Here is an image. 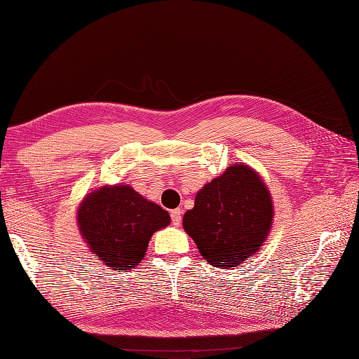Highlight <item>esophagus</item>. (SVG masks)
I'll return each mask as SVG.
<instances>
[{"instance_id": "34e87169", "label": "esophagus", "mask_w": 359, "mask_h": 359, "mask_svg": "<svg viewBox=\"0 0 359 359\" xmlns=\"http://www.w3.org/2000/svg\"><path fill=\"white\" fill-rule=\"evenodd\" d=\"M170 220H172V223L175 224V226H180V223H181V220H182V210H181V208L173 210V211L170 212Z\"/></svg>"}]
</instances>
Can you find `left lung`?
<instances>
[{
  "mask_svg": "<svg viewBox=\"0 0 359 359\" xmlns=\"http://www.w3.org/2000/svg\"><path fill=\"white\" fill-rule=\"evenodd\" d=\"M273 223V201L247 165H233L205 184L182 226L212 266L231 268L256 255Z\"/></svg>",
  "mask_w": 359,
  "mask_h": 359,
  "instance_id": "8db88e82",
  "label": "left lung"
}]
</instances>
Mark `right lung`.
Masks as SVG:
<instances>
[{
	"mask_svg": "<svg viewBox=\"0 0 359 359\" xmlns=\"http://www.w3.org/2000/svg\"><path fill=\"white\" fill-rule=\"evenodd\" d=\"M169 223L166 210L126 184L93 191L78 211L79 231L91 252L119 273L137 265L151 236Z\"/></svg>",
	"mask_w": 359,
	"mask_h": 359,
	"instance_id": "add662e5",
	"label": "right lung"
}]
</instances>
